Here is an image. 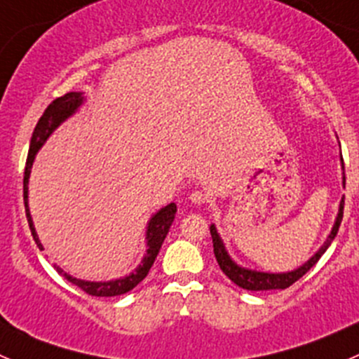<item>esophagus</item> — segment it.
<instances>
[{
	"label": "esophagus",
	"mask_w": 359,
	"mask_h": 359,
	"mask_svg": "<svg viewBox=\"0 0 359 359\" xmlns=\"http://www.w3.org/2000/svg\"><path fill=\"white\" fill-rule=\"evenodd\" d=\"M189 200L191 203H194V205H203V203L206 201V194H203L201 191H194L189 196Z\"/></svg>",
	"instance_id": "34e87169"
}]
</instances>
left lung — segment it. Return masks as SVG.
<instances>
[{"instance_id":"left-lung-1","label":"left lung","mask_w":359,"mask_h":359,"mask_svg":"<svg viewBox=\"0 0 359 359\" xmlns=\"http://www.w3.org/2000/svg\"><path fill=\"white\" fill-rule=\"evenodd\" d=\"M340 165H342V186L346 187V173H344V159L342 154H340ZM342 215H344V198L340 200L339 205V213L335 217V224L332 227L330 234L325 240V243L321 245V248L311 257L307 262H304L302 266L297 267V269L288 271V273H264V271H255V269H248V267L238 266L233 259H231L229 252L226 250V245H224L222 238L220 234L217 233L215 224L210 226V234H212V241H213V253H215V259L219 262L220 269L222 273L229 278L233 283H236L238 287L245 288V290H252V292H260V290H285L290 285L295 283L297 280L304 276L318 260L321 259L327 248L330 247L332 241L335 240L337 233H339L340 222H342Z\"/></svg>"}]
</instances>
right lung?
Returning a JSON list of instances; mask_svg holds the SVG:
<instances>
[{"label": "right lung", "mask_w": 359, "mask_h": 359, "mask_svg": "<svg viewBox=\"0 0 359 359\" xmlns=\"http://www.w3.org/2000/svg\"><path fill=\"white\" fill-rule=\"evenodd\" d=\"M85 102V97H83V92H69L64 97H59V99L53 100L48 107H46L43 116L39 118L38 125H36L34 132H32L31 137V146H29V154H27V161H25V172H24V205H25V215H27V222H29V229H31L32 238H34L36 245H38L39 250L43 248L41 241H39L38 233L34 229V224H32V217L31 212H29V177H31V168L32 163H34L36 154L38 151L41 149L43 144L48 140V137L66 121L67 118H71L76 111L81 107V104ZM177 213V205L175 203H170V205L163 206L161 210H158L151 220L147 222V229H146V243H147V250L144 259L140 260L139 266L135 267L133 273H130L128 276H123L119 280H111V281H86V280H78V278L71 276L67 274L66 271L60 269L59 266H55V269L59 271V274H62L67 281H71L72 285L81 288L83 292H86L88 295H95V297H116V295H123V293L130 292L132 288H135L144 278L147 276L149 273L151 266L156 260L159 248H161L163 241H165L166 234H168L170 226H172L173 219H175Z\"/></svg>", "instance_id": "1"}]
</instances>
